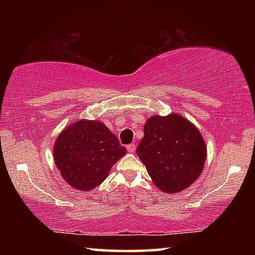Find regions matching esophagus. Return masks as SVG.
<instances>
[{"instance_id":"esophagus-1","label":"esophagus","mask_w":255,"mask_h":255,"mask_svg":"<svg viewBox=\"0 0 255 255\" xmlns=\"http://www.w3.org/2000/svg\"><path fill=\"white\" fill-rule=\"evenodd\" d=\"M127 149L129 153H135V149H136V145L135 144H130L127 146Z\"/></svg>"}]
</instances>
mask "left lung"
Here are the masks:
<instances>
[{
  "mask_svg": "<svg viewBox=\"0 0 255 255\" xmlns=\"http://www.w3.org/2000/svg\"><path fill=\"white\" fill-rule=\"evenodd\" d=\"M136 153L154 184L163 192L176 193L200 176L207 146L195 125L173 112L146 122Z\"/></svg>",
  "mask_w": 255,
  "mask_h": 255,
  "instance_id": "obj_1",
  "label": "left lung"
}]
</instances>
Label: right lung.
Segmentation results:
<instances>
[{
  "label": "right lung",
  "instance_id": "right-lung-1",
  "mask_svg": "<svg viewBox=\"0 0 255 255\" xmlns=\"http://www.w3.org/2000/svg\"><path fill=\"white\" fill-rule=\"evenodd\" d=\"M53 153L63 179L72 188L91 191L107 179L127 149L100 120L81 119L63 129Z\"/></svg>",
  "mask_w": 255,
  "mask_h": 255
}]
</instances>
